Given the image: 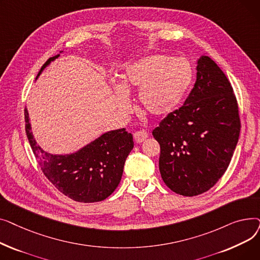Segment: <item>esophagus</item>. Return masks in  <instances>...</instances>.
Instances as JSON below:
<instances>
[{
    "label": "esophagus",
    "instance_id": "esophagus-1",
    "mask_svg": "<svg viewBox=\"0 0 260 260\" xmlns=\"http://www.w3.org/2000/svg\"><path fill=\"white\" fill-rule=\"evenodd\" d=\"M148 137V134L145 131H138L134 134V139L136 143H142Z\"/></svg>",
    "mask_w": 260,
    "mask_h": 260
}]
</instances>
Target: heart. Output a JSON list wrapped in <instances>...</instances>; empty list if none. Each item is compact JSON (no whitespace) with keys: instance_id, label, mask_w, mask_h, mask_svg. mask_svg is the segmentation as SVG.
I'll return each instance as SVG.
<instances>
[{"instance_id":"obj_1","label":"heart","mask_w":260,"mask_h":260,"mask_svg":"<svg viewBox=\"0 0 260 260\" xmlns=\"http://www.w3.org/2000/svg\"><path fill=\"white\" fill-rule=\"evenodd\" d=\"M192 80L193 70L186 60L162 54L148 56L125 68L117 92L118 106L127 112L126 93L139 90V103L147 115L167 116L179 106Z\"/></svg>"}]
</instances>
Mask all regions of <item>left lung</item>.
Returning a JSON list of instances; mask_svg holds the SVG:
<instances>
[{
    "label": "left lung",
    "instance_id": "1",
    "mask_svg": "<svg viewBox=\"0 0 260 260\" xmlns=\"http://www.w3.org/2000/svg\"><path fill=\"white\" fill-rule=\"evenodd\" d=\"M197 79L184 104L153 131L159 170L173 192H207L226 171L238 142L240 118L230 81L210 57L197 61Z\"/></svg>",
    "mask_w": 260,
    "mask_h": 260
}]
</instances>
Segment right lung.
I'll list each match as a JSON object with an SVG mask.
<instances>
[{"label":"right lung","mask_w":260,"mask_h":260,"mask_svg":"<svg viewBox=\"0 0 260 260\" xmlns=\"http://www.w3.org/2000/svg\"><path fill=\"white\" fill-rule=\"evenodd\" d=\"M60 54L49 58L44 68ZM25 131L39 166L46 178L61 193L78 202H98L112 195L117 188L125 160L134 147L133 136L125 128L103 134L98 139L70 155H52L35 140L27 108Z\"/></svg>","instance_id":"1"}]
</instances>
